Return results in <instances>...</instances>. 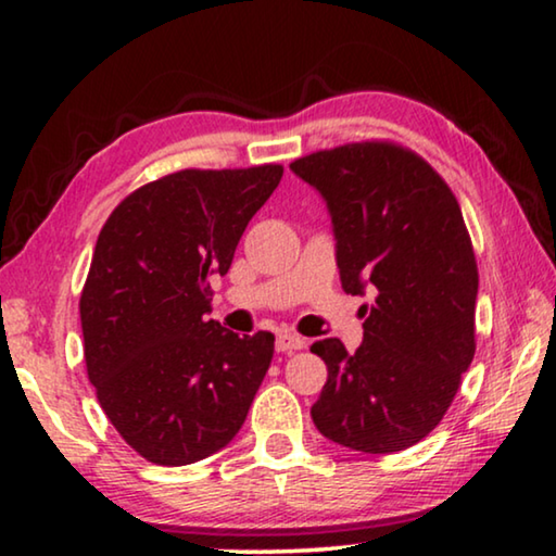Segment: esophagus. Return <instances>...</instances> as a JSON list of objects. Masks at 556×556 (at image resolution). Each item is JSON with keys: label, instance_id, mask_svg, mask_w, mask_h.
<instances>
[{"label": "esophagus", "instance_id": "34e87169", "mask_svg": "<svg viewBox=\"0 0 556 556\" xmlns=\"http://www.w3.org/2000/svg\"><path fill=\"white\" fill-rule=\"evenodd\" d=\"M306 346V339L299 337V333H278L276 337V349L278 352H299V349Z\"/></svg>", "mask_w": 556, "mask_h": 556}]
</instances>
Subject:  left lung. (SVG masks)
<instances>
[{
	"mask_svg": "<svg viewBox=\"0 0 556 556\" xmlns=\"http://www.w3.org/2000/svg\"><path fill=\"white\" fill-rule=\"evenodd\" d=\"M291 169L331 212L341 288L375 293L356 352L311 346L329 367L311 417L352 451H405L438 428L476 354L478 265L460 204L394 141L314 151Z\"/></svg>",
	"mask_w": 556,
	"mask_h": 556,
	"instance_id": "8db88e82",
	"label": "left lung"
}]
</instances>
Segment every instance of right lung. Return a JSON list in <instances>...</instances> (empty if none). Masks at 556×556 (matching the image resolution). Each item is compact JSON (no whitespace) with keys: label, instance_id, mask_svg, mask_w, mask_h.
<instances>
[{"label":"right lung","instance_id":"right-lung-1","mask_svg":"<svg viewBox=\"0 0 556 556\" xmlns=\"http://www.w3.org/2000/svg\"><path fill=\"white\" fill-rule=\"evenodd\" d=\"M280 164L181 169L126 197L98 235L80 293L90 384L118 435L156 466L217 453L245 422L273 359L270 331L238 337L210 314Z\"/></svg>","mask_w":556,"mask_h":556}]
</instances>
